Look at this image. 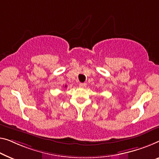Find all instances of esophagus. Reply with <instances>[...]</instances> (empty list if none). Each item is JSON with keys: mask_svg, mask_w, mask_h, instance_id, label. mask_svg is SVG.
<instances>
[{"mask_svg": "<svg viewBox=\"0 0 159 159\" xmlns=\"http://www.w3.org/2000/svg\"><path fill=\"white\" fill-rule=\"evenodd\" d=\"M86 86V84H85V83H80V84H79L80 88H85Z\"/></svg>", "mask_w": 159, "mask_h": 159, "instance_id": "obj_1", "label": "esophagus"}]
</instances>
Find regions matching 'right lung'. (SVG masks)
I'll use <instances>...</instances> for the list:
<instances>
[{"label":"right lung","mask_w":159,"mask_h":159,"mask_svg":"<svg viewBox=\"0 0 159 159\" xmlns=\"http://www.w3.org/2000/svg\"><path fill=\"white\" fill-rule=\"evenodd\" d=\"M65 87H66V86H65Z\"/></svg>","instance_id":"1"}]
</instances>
